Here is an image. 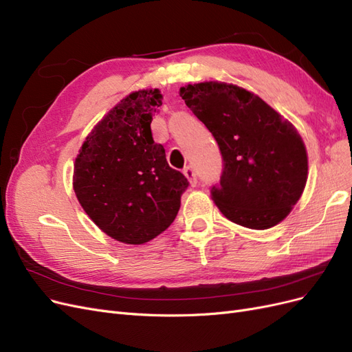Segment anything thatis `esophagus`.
Wrapping results in <instances>:
<instances>
[{"instance_id":"esophagus-1","label":"esophagus","mask_w":352,"mask_h":352,"mask_svg":"<svg viewBox=\"0 0 352 352\" xmlns=\"http://www.w3.org/2000/svg\"><path fill=\"white\" fill-rule=\"evenodd\" d=\"M184 175H185V176H186V179L189 180L190 186H197V184H198V179H197L195 170H194L192 167H186V168L184 170Z\"/></svg>"}]
</instances>
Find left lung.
I'll return each instance as SVG.
<instances>
[{"instance_id":"1","label":"left lung","mask_w":352,"mask_h":352,"mask_svg":"<svg viewBox=\"0 0 352 352\" xmlns=\"http://www.w3.org/2000/svg\"><path fill=\"white\" fill-rule=\"evenodd\" d=\"M214 136L223 158L211 197L223 216L250 229L280 223L301 198L308 175L302 138L257 95L223 82L180 88Z\"/></svg>"}]
</instances>
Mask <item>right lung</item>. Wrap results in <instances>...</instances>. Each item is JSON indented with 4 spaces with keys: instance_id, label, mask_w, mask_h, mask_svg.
I'll return each instance as SVG.
<instances>
[{
    "instance_id": "add662e5",
    "label": "right lung",
    "mask_w": 352,
    "mask_h": 352,
    "mask_svg": "<svg viewBox=\"0 0 352 352\" xmlns=\"http://www.w3.org/2000/svg\"><path fill=\"white\" fill-rule=\"evenodd\" d=\"M158 89L132 92L87 136L74 162L73 189L82 208L116 241L141 245L177 216L188 179L168 166L151 133Z\"/></svg>"
}]
</instances>
